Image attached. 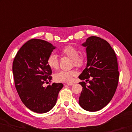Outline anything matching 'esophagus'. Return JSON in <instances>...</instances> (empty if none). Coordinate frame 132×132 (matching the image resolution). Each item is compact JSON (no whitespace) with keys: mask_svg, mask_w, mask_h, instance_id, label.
I'll list each match as a JSON object with an SVG mask.
<instances>
[{"mask_svg":"<svg viewBox=\"0 0 132 132\" xmlns=\"http://www.w3.org/2000/svg\"><path fill=\"white\" fill-rule=\"evenodd\" d=\"M67 84L68 85H69V86H72V85H74L73 83H67Z\"/></svg>","mask_w":132,"mask_h":132,"instance_id":"obj_1","label":"esophagus"}]
</instances>
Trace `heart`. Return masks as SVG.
<instances>
[{
  "mask_svg": "<svg viewBox=\"0 0 132 132\" xmlns=\"http://www.w3.org/2000/svg\"><path fill=\"white\" fill-rule=\"evenodd\" d=\"M60 53L62 56L71 59L73 65L77 67H82L84 65L85 57L82 54H79V50L76 47L71 45L67 46L60 50ZM47 64L51 69H57L59 67V61L57 56L53 53L50 54L47 59ZM76 75L77 71L75 70L70 71H60L54 75V79L56 82H71L73 77Z\"/></svg>",
  "mask_w": 132,
  "mask_h": 132,
  "instance_id": "heart-1",
  "label": "heart"
}]
</instances>
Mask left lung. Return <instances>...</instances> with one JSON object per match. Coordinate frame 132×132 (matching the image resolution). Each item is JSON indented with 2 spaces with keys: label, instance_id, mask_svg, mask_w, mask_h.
<instances>
[{
  "label": "left lung",
  "instance_id": "left-lung-1",
  "mask_svg": "<svg viewBox=\"0 0 132 132\" xmlns=\"http://www.w3.org/2000/svg\"><path fill=\"white\" fill-rule=\"evenodd\" d=\"M86 47L87 64L79 76L83 87L79 103L87 111L102 109L112 100L118 84V62L114 50L100 37L92 36L82 44Z\"/></svg>",
  "mask_w": 132,
  "mask_h": 132
}]
</instances>
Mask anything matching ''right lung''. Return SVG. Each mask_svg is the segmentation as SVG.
Returning <instances> with one entry per match:
<instances>
[{"instance_id": "1", "label": "right lung", "mask_w": 132, "mask_h": 132, "mask_svg": "<svg viewBox=\"0 0 132 132\" xmlns=\"http://www.w3.org/2000/svg\"><path fill=\"white\" fill-rule=\"evenodd\" d=\"M56 47L47 41L32 39L20 48L12 63L16 89L23 104L32 111L47 112L56 103L61 83L47 87L43 84L52 80V70L47 59Z\"/></svg>"}]
</instances>
